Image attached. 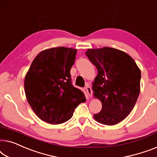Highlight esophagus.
Returning a JSON list of instances; mask_svg holds the SVG:
<instances>
[{"mask_svg": "<svg viewBox=\"0 0 157 157\" xmlns=\"http://www.w3.org/2000/svg\"><path fill=\"white\" fill-rule=\"evenodd\" d=\"M85 91H86V93H87V94L89 97H92V89H91V87H90L89 85H87L85 87Z\"/></svg>", "mask_w": 157, "mask_h": 157, "instance_id": "1", "label": "esophagus"}]
</instances>
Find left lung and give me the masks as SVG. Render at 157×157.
<instances>
[{
  "label": "left lung",
  "mask_w": 157,
  "mask_h": 157,
  "mask_svg": "<svg viewBox=\"0 0 157 157\" xmlns=\"http://www.w3.org/2000/svg\"><path fill=\"white\" fill-rule=\"evenodd\" d=\"M85 54L98 71L92 88L102 107L94 114V120L105 125L122 122L133 109L140 94V69L131 56L115 48L87 49Z\"/></svg>",
  "instance_id": "8db88e82"
}]
</instances>
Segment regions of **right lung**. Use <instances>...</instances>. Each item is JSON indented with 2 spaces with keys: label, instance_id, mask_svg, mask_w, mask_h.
I'll return each instance as SVG.
<instances>
[{
  "label": "right lung",
  "instance_id": "obj_1",
  "mask_svg": "<svg viewBox=\"0 0 157 157\" xmlns=\"http://www.w3.org/2000/svg\"><path fill=\"white\" fill-rule=\"evenodd\" d=\"M77 49L57 47L43 50L35 57L24 82L28 102L44 122H67L75 108L85 102V94L71 83L70 71Z\"/></svg>",
  "mask_w": 157,
  "mask_h": 157
}]
</instances>
